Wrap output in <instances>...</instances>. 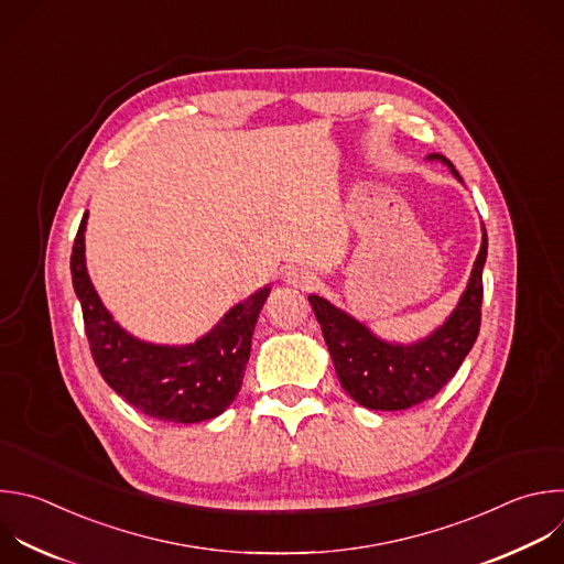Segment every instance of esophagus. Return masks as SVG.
Wrapping results in <instances>:
<instances>
[{"mask_svg": "<svg viewBox=\"0 0 564 564\" xmlns=\"http://www.w3.org/2000/svg\"><path fill=\"white\" fill-rule=\"evenodd\" d=\"M285 281H288L290 285H294V288L310 290V288L314 285L316 276H314V272H310V270L303 268V265H290V268L285 270Z\"/></svg>", "mask_w": 564, "mask_h": 564, "instance_id": "1", "label": "esophagus"}]
</instances>
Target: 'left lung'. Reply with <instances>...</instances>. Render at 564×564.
<instances>
[{
    "mask_svg": "<svg viewBox=\"0 0 564 564\" xmlns=\"http://www.w3.org/2000/svg\"><path fill=\"white\" fill-rule=\"evenodd\" d=\"M427 159L445 163L463 183L449 159L438 152L427 154ZM485 261L487 232L482 226L480 252L454 312L430 336L414 343L386 340L327 299L307 296L321 323L336 377L358 405L397 412L434 399L443 390L474 347L480 329Z\"/></svg>",
    "mask_w": 564,
    "mask_h": 564,
    "instance_id": "1",
    "label": "left lung"
}]
</instances>
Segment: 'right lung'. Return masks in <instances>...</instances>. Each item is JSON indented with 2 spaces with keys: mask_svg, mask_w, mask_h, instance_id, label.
<instances>
[{
  "mask_svg": "<svg viewBox=\"0 0 564 564\" xmlns=\"http://www.w3.org/2000/svg\"><path fill=\"white\" fill-rule=\"evenodd\" d=\"M84 215L73 254V288L82 303L86 336L104 381L145 416L167 423H202L224 414L237 399L259 312L270 285L232 305L202 338L159 345L132 336L101 303L86 270Z\"/></svg>",
  "mask_w": 564,
  "mask_h": 564,
  "instance_id": "add662e5",
  "label": "right lung"
}]
</instances>
